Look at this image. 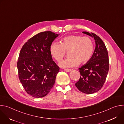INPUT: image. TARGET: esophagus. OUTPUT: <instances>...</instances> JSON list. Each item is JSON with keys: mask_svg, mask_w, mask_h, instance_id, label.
<instances>
[{"mask_svg": "<svg viewBox=\"0 0 124 124\" xmlns=\"http://www.w3.org/2000/svg\"><path fill=\"white\" fill-rule=\"evenodd\" d=\"M64 70H65V71L67 72H70L72 70L70 69H64Z\"/></svg>", "mask_w": 124, "mask_h": 124, "instance_id": "1", "label": "esophagus"}]
</instances>
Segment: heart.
<instances>
[{"mask_svg": "<svg viewBox=\"0 0 124 124\" xmlns=\"http://www.w3.org/2000/svg\"><path fill=\"white\" fill-rule=\"evenodd\" d=\"M61 43L53 42L49 50L51 54L56 61H60L64 56L66 51H68L67 58L60 62V67L70 68L77 66L79 64L89 61L93 54L94 44L88 37L71 35L62 39Z\"/></svg>", "mask_w": 124, "mask_h": 124, "instance_id": "obj_1", "label": "heart"}]
</instances>
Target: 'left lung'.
I'll return each instance as SVG.
<instances>
[{"label": "left lung", "instance_id": "8db88e82", "mask_svg": "<svg viewBox=\"0 0 124 124\" xmlns=\"http://www.w3.org/2000/svg\"><path fill=\"white\" fill-rule=\"evenodd\" d=\"M83 33L94 38L96 46L91 59L78 69L81 77L75 84L78 89L85 94H93L102 88L109 70L108 52L102 40L94 33Z\"/></svg>", "mask_w": 124, "mask_h": 124}]
</instances>
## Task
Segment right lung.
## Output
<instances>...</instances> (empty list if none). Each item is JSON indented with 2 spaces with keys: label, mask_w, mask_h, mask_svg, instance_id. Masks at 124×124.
<instances>
[{
  "label": "right lung",
  "mask_w": 124,
  "mask_h": 124,
  "mask_svg": "<svg viewBox=\"0 0 124 124\" xmlns=\"http://www.w3.org/2000/svg\"><path fill=\"white\" fill-rule=\"evenodd\" d=\"M59 34L40 32L23 46L17 63L19 78L24 90L31 96H46L54 84L59 68L52 60L50 46Z\"/></svg>",
  "instance_id": "add662e5"
}]
</instances>
